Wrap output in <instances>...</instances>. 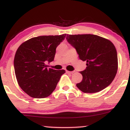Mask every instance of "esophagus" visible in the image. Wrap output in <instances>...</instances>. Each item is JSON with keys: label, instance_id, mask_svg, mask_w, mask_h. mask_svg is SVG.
<instances>
[{"label": "esophagus", "instance_id": "1", "mask_svg": "<svg viewBox=\"0 0 130 130\" xmlns=\"http://www.w3.org/2000/svg\"><path fill=\"white\" fill-rule=\"evenodd\" d=\"M74 73V72H70V71H66V73L67 74H73Z\"/></svg>", "mask_w": 130, "mask_h": 130}]
</instances>
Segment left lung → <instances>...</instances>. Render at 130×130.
<instances>
[{
    "instance_id": "1",
    "label": "left lung",
    "mask_w": 130,
    "mask_h": 130,
    "mask_svg": "<svg viewBox=\"0 0 130 130\" xmlns=\"http://www.w3.org/2000/svg\"><path fill=\"white\" fill-rule=\"evenodd\" d=\"M66 40L76 49L79 57L86 61L80 73L83 79L76 86L84 93H96L112 83L118 70V57L109 40L92 34L67 35Z\"/></svg>"
}]
</instances>
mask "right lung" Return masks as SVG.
<instances>
[{"label":"right lung","instance_id":"obj_1","mask_svg":"<svg viewBox=\"0 0 130 130\" xmlns=\"http://www.w3.org/2000/svg\"><path fill=\"white\" fill-rule=\"evenodd\" d=\"M66 34L39 36L23 42L14 58L18 83L26 94L34 98H44L55 90L64 70L48 69L45 63L54 60L56 48Z\"/></svg>","mask_w":130,"mask_h":130}]
</instances>
